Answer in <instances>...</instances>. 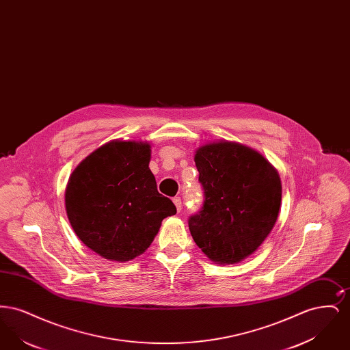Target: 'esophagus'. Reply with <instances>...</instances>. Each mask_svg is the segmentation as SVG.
<instances>
[{"instance_id":"1","label":"esophagus","mask_w":350,"mask_h":350,"mask_svg":"<svg viewBox=\"0 0 350 350\" xmlns=\"http://www.w3.org/2000/svg\"><path fill=\"white\" fill-rule=\"evenodd\" d=\"M173 202H174V204H176V207H177V211H181V210H183V200H181V198H180V197H176V198L173 200Z\"/></svg>"}]
</instances>
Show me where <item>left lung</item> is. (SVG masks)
<instances>
[{
    "instance_id": "8db88e82",
    "label": "left lung",
    "mask_w": 350,
    "mask_h": 350,
    "mask_svg": "<svg viewBox=\"0 0 350 350\" xmlns=\"http://www.w3.org/2000/svg\"><path fill=\"white\" fill-rule=\"evenodd\" d=\"M194 161L204 200L189 230L214 262L236 264L264 243L280 214L278 172L260 154L233 142L200 147Z\"/></svg>"
}]
</instances>
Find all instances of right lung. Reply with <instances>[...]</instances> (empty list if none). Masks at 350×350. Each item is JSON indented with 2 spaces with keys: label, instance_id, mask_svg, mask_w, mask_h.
Masks as SVG:
<instances>
[{
  "label": "right lung",
  "instance_id": "right-lung-1",
  "mask_svg": "<svg viewBox=\"0 0 350 350\" xmlns=\"http://www.w3.org/2000/svg\"><path fill=\"white\" fill-rule=\"evenodd\" d=\"M150 146L113 140L92 152L69 177L66 210L83 244L110 261L144 253L163 219L177 213L157 191Z\"/></svg>",
  "mask_w": 350,
  "mask_h": 350
}]
</instances>
